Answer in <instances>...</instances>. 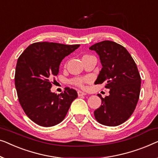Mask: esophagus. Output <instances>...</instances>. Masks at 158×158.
Here are the masks:
<instances>
[{
    "label": "esophagus",
    "mask_w": 158,
    "mask_h": 158,
    "mask_svg": "<svg viewBox=\"0 0 158 158\" xmlns=\"http://www.w3.org/2000/svg\"><path fill=\"white\" fill-rule=\"evenodd\" d=\"M77 93H78V96L79 97H82V96H84V95L86 94L85 92H81V91H78V92H77Z\"/></svg>",
    "instance_id": "34e87169"
}]
</instances>
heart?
Masks as SVG:
<instances>
[{
    "instance_id": "heart-1",
    "label": "heart",
    "mask_w": 158,
    "mask_h": 158,
    "mask_svg": "<svg viewBox=\"0 0 158 158\" xmlns=\"http://www.w3.org/2000/svg\"><path fill=\"white\" fill-rule=\"evenodd\" d=\"M88 56H90L85 55V56H83V58L88 57ZM86 81H87V80H86V79H85V78H79V79H74V81H73V83H74V84H76V85H77V86L82 87V86H84V84L85 83V82H86Z\"/></svg>"
}]
</instances>
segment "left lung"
I'll return each instance as SVG.
<instances>
[{"label":"left lung","mask_w":158,"mask_h":158,"mask_svg":"<svg viewBox=\"0 0 158 158\" xmlns=\"http://www.w3.org/2000/svg\"><path fill=\"white\" fill-rule=\"evenodd\" d=\"M99 55L102 68L94 84L106 82L110 95L102 98V104L94 111L98 123L117 126L130 118L134 112L140 92L141 78L134 60L123 46L103 41L89 48Z\"/></svg>","instance_id":"obj_1"}]
</instances>
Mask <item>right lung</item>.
Returning a JSON list of instances; mask_svg holds the SVG:
<instances>
[{
  "label": "right lung",
  "instance_id": "right-lung-1",
  "mask_svg": "<svg viewBox=\"0 0 158 158\" xmlns=\"http://www.w3.org/2000/svg\"><path fill=\"white\" fill-rule=\"evenodd\" d=\"M79 46L38 42L28 46L18 59L15 86L19 100L28 118L39 125L59 124L78 97L69 87L60 94L52 92L51 80L59 74L62 60Z\"/></svg>",
  "mask_w": 158,
  "mask_h": 158
}]
</instances>
